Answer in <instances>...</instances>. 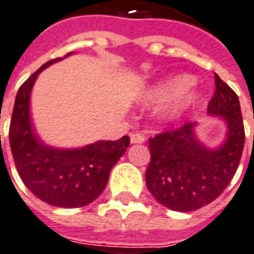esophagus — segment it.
<instances>
[{"label":"esophagus","mask_w":254,"mask_h":254,"mask_svg":"<svg viewBox=\"0 0 254 254\" xmlns=\"http://www.w3.org/2000/svg\"><path fill=\"white\" fill-rule=\"evenodd\" d=\"M144 140H146V136L142 134H131V136H129L131 144H139V143H143Z\"/></svg>","instance_id":"1"}]
</instances>
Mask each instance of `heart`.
<instances>
[{"mask_svg": "<svg viewBox=\"0 0 254 254\" xmlns=\"http://www.w3.org/2000/svg\"><path fill=\"white\" fill-rule=\"evenodd\" d=\"M191 84L189 76H175L152 85L143 93L144 103H158L166 100L159 110V118L166 122L177 119L182 112L197 100V93L189 91Z\"/></svg>", "mask_w": 254, "mask_h": 254, "instance_id": "b5f03b06", "label": "heart"}]
</instances>
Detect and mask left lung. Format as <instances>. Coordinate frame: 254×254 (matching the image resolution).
I'll use <instances>...</instances> for the list:
<instances>
[{"mask_svg": "<svg viewBox=\"0 0 254 254\" xmlns=\"http://www.w3.org/2000/svg\"><path fill=\"white\" fill-rule=\"evenodd\" d=\"M214 96L207 115L225 125L224 140L206 146L198 136V123L148 139L151 161L146 186L161 205L175 211H192L221 195L237 171L245 143L240 100L215 73Z\"/></svg>", "mask_w": 254, "mask_h": 254, "instance_id": "1", "label": "left lung"}]
</instances>
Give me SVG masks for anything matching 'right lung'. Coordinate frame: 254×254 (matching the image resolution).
Listing matches in <instances>:
<instances>
[{"mask_svg":"<svg viewBox=\"0 0 254 254\" xmlns=\"http://www.w3.org/2000/svg\"><path fill=\"white\" fill-rule=\"evenodd\" d=\"M70 55L73 52L45 63L21 85L9 129L11 154L24 185L39 199L57 207H81L95 201L129 146L126 135L70 148L49 146L40 138L30 115L32 89L45 68Z\"/></svg>","mask_w":254,"mask_h":254,"instance_id":"obj_1","label":"right lung"}]
</instances>
